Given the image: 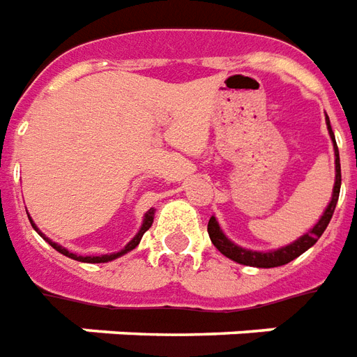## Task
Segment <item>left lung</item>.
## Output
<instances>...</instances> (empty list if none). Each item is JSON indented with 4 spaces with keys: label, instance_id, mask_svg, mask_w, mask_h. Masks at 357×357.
Here are the masks:
<instances>
[{
    "label": "left lung",
    "instance_id": "8db88e82",
    "mask_svg": "<svg viewBox=\"0 0 357 357\" xmlns=\"http://www.w3.org/2000/svg\"><path fill=\"white\" fill-rule=\"evenodd\" d=\"M327 129H329V135H331L333 148H335V186H333V197L327 209L324 211L321 218L317 220V225L308 230V232L301 236L298 239H295L293 243L282 247V249H275V251H251V249H243V247L236 245L234 241L226 238L225 232L220 230L217 218L211 217L209 225H207V232H209V238L213 241V245L217 247L220 253L232 259V261L239 262V264H245V266H257V268H275L283 266L287 262L295 261L296 257H301L304 251H308L317 239L321 238V234L325 232V228L331 220L333 213H335V207H337V202H339L340 194V158H339V148H337V142H335V135L331 131V123H329V118H327Z\"/></svg>",
    "mask_w": 357,
    "mask_h": 357
}]
</instances>
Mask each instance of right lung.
Wrapping results in <instances>:
<instances>
[{
    "instance_id": "right-lung-1",
    "label": "right lung",
    "mask_w": 357,
    "mask_h": 357,
    "mask_svg": "<svg viewBox=\"0 0 357 357\" xmlns=\"http://www.w3.org/2000/svg\"><path fill=\"white\" fill-rule=\"evenodd\" d=\"M28 218H30V217H28ZM30 222H32L33 228L38 230V226L33 225L32 218H30ZM152 222H153V209H150L146 213V215H144V222H142V226H140L139 234H137V236H135V238H132L131 241H129V243H127V245H125L123 249H121V251H118V253H110V255H100V257H82V255L70 253L68 249H64V247L59 245V243H54V241H51V239H49V238H45V236H43V234H41L40 230H38V232H40L41 238L49 241V245L53 247V249H56V251L64 255V257H68V259H74V261H79V262H89V264H96V262H110V261H114V259H118V257H121V255L132 251L135 247L139 245L140 239H142V236H144V232H146L148 228L152 226Z\"/></svg>"
}]
</instances>
